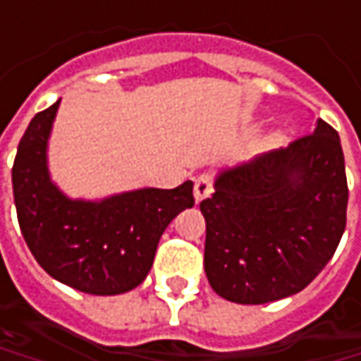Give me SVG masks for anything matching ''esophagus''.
Wrapping results in <instances>:
<instances>
[{"label": "esophagus", "mask_w": 361, "mask_h": 361, "mask_svg": "<svg viewBox=\"0 0 361 361\" xmlns=\"http://www.w3.org/2000/svg\"><path fill=\"white\" fill-rule=\"evenodd\" d=\"M212 192H214V178L209 173H202L195 180V185H193V197H195V202H202L205 197H209Z\"/></svg>", "instance_id": "esophagus-1"}]
</instances>
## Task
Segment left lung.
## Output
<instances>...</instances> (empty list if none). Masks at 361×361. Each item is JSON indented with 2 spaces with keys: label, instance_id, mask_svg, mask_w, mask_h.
Segmentation results:
<instances>
[{
  "label": "left lung",
  "instance_id": "obj_1",
  "mask_svg": "<svg viewBox=\"0 0 361 361\" xmlns=\"http://www.w3.org/2000/svg\"><path fill=\"white\" fill-rule=\"evenodd\" d=\"M200 204L205 276L235 304L302 292L326 267L345 230L348 180L340 135L317 119L310 135L233 168Z\"/></svg>",
  "mask_w": 361,
  "mask_h": 361
}]
</instances>
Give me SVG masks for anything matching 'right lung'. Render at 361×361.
I'll return each instance as SVG.
<instances>
[{
	"instance_id": "add662e5",
	"label": "right lung",
	"mask_w": 361,
	"mask_h": 361,
	"mask_svg": "<svg viewBox=\"0 0 361 361\" xmlns=\"http://www.w3.org/2000/svg\"><path fill=\"white\" fill-rule=\"evenodd\" d=\"M59 99L30 121L11 169L23 240L45 271L73 290L118 295L137 288L169 221L193 205V183L71 200L51 181L47 142Z\"/></svg>"
}]
</instances>
